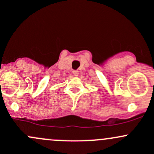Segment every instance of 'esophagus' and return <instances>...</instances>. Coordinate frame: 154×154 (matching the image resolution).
I'll return each instance as SVG.
<instances>
[{
    "instance_id": "34e87169",
    "label": "esophagus",
    "mask_w": 154,
    "mask_h": 154,
    "mask_svg": "<svg viewBox=\"0 0 154 154\" xmlns=\"http://www.w3.org/2000/svg\"><path fill=\"white\" fill-rule=\"evenodd\" d=\"M73 74H74V76H78L79 72L78 71H73Z\"/></svg>"
}]
</instances>
